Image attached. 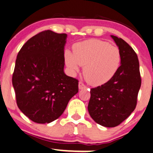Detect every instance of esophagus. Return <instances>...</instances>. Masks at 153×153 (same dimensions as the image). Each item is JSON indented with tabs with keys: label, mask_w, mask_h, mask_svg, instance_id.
Segmentation results:
<instances>
[{
	"label": "esophagus",
	"mask_w": 153,
	"mask_h": 153,
	"mask_svg": "<svg viewBox=\"0 0 153 153\" xmlns=\"http://www.w3.org/2000/svg\"><path fill=\"white\" fill-rule=\"evenodd\" d=\"M78 88L79 89H87V87L85 86L82 82H80L78 84Z\"/></svg>",
	"instance_id": "esophagus-1"
}]
</instances>
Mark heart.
I'll list each match as a JSON object with an SVG mask.
<instances>
[{"instance_id":"heart-1","label":"heart","mask_w":153,"mask_h":153,"mask_svg":"<svg viewBox=\"0 0 153 153\" xmlns=\"http://www.w3.org/2000/svg\"><path fill=\"white\" fill-rule=\"evenodd\" d=\"M73 53L66 50L65 62L72 74L83 66V75L89 84L100 86L113 78L120 66L121 53L117 47L97 39L78 42Z\"/></svg>"}]
</instances>
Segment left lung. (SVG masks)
Masks as SVG:
<instances>
[{
  "mask_svg": "<svg viewBox=\"0 0 153 153\" xmlns=\"http://www.w3.org/2000/svg\"><path fill=\"white\" fill-rule=\"evenodd\" d=\"M121 53V63L111 80L90 90L88 111L96 123L115 127L134 111L141 85L137 54L127 42L111 36Z\"/></svg>",
  "mask_w": 153,
  "mask_h": 153,
  "instance_id": "obj_1",
  "label": "left lung"
}]
</instances>
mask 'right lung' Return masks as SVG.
<instances>
[{"mask_svg":"<svg viewBox=\"0 0 153 153\" xmlns=\"http://www.w3.org/2000/svg\"><path fill=\"white\" fill-rule=\"evenodd\" d=\"M67 34L44 30L18 53L13 75L18 108L30 120L50 123L64 113L78 92V80L64 73Z\"/></svg>","mask_w":153,"mask_h":153,"instance_id":"obj_1","label":"right lung"}]
</instances>
